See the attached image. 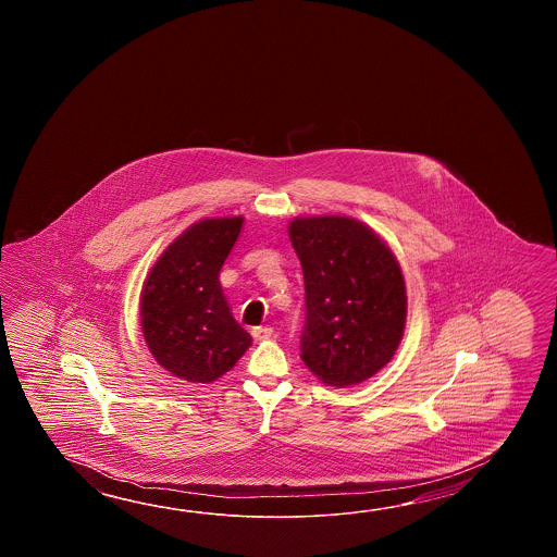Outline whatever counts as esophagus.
<instances>
[{"label": "esophagus", "mask_w": 557, "mask_h": 557, "mask_svg": "<svg viewBox=\"0 0 557 557\" xmlns=\"http://www.w3.org/2000/svg\"><path fill=\"white\" fill-rule=\"evenodd\" d=\"M274 331L271 326H255L252 329V338L255 341H269L273 338Z\"/></svg>", "instance_id": "34e87169"}]
</instances>
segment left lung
<instances>
[{
  "mask_svg": "<svg viewBox=\"0 0 557 557\" xmlns=\"http://www.w3.org/2000/svg\"><path fill=\"white\" fill-rule=\"evenodd\" d=\"M288 237L305 276L300 358L331 386L374 376L403 341L406 286L396 257L348 216L295 219Z\"/></svg>",
  "mask_w": 557,
  "mask_h": 557,
  "instance_id": "left-lung-1",
  "label": "left lung"
}]
</instances>
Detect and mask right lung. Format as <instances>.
<instances>
[{"mask_svg":"<svg viewBox=\"0 0 557 557\" xmlns=\"http://www.w3.org/2000/svg\"><path fill=\"white\" fill-rule=\"evenodd\" d=\"M243 216L205 219L159 257L141 295V326L154 360L177 379L213 382L237 364L250 334L219 283Z\"/></svg>","mask_w":557,"mask_h":557,"instance_id":"right-lung-1","label":"right lung"}]
</instances>
